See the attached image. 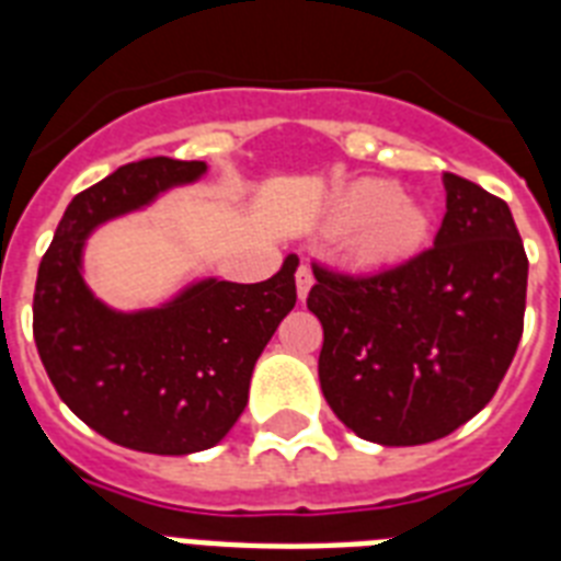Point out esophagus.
I'll return each mask as SVG.
<instances>
[{"label": "esophagus", "mask_w": 561, "mask_h": 561, "mask_svg": "<svg viewBox=\"0 0 561 561\" xmlns=\"http://www.w3.org/2000/svg\"><path fill=\"white\" fill-rule=\"evenodd\" d=\"M311 285H314V273H311V267H308V264H299V267H297V294H299V299L308 297Z\"/></svg>", "instance_id": "34e87169"}]
</instances>
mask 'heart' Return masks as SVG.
<instances>
[{
    "label": "heart",
    "mask_w": 561,
    "mask_h": 561,
    "mask_svg": "<svg viewBox=\"0 0 561 561\" xmlns=\"http://www.w3.org/2000/svg\"><path fill=\"white\" fill-rule=\"evenodd\" d=\"M334 227L355 229L352 255L390 267L416 253L427 238V211L383 180H360L334 201Z\"/></svg>",
    "instance_id": "obj_1"
}]
</instances>
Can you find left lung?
<instances>
[{
	"instance_id": "8db88e82",
	"label": "left lung",
	"mask_w": 561,
	"mask_h": 561,
	"mask_svg": "<svg viewBox=\"0 0 561 561\" xmlns=\"http://www.w3.org/2000/svg\"><path fill=\"white\" fill-rule=\"evenodd\" d=\"M434 247L375 273L314 262L320 387L343 425L378 445L443 439L495 396L524 332L527 253L513 211L445 174Z\"/></svg>"
}]
</instances>
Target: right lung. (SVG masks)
Returning <instances> with one entry per match:
<instances>
[{
  "label": "right lung",
  "mask_w": 561,
  "mask_h": 561,
  "mask_svg": "<svg viewBox=\"0 0 561 561\" xmlns=\"http://www.w3.org/2000/svg\"><path fill=\"white\" fill-rule=\"evenodd\" d=\"M206 162H127L75 194L43 255L34 343L57 396L110 443L145 454L218 445L247 408L255 360L297 302L299 259L267 282L203 279L162 308L122 314L92 297L81 273L92 229L192 183Z\"/></svg>",
  "instance_id": "add662e5"
}]
</instances>
